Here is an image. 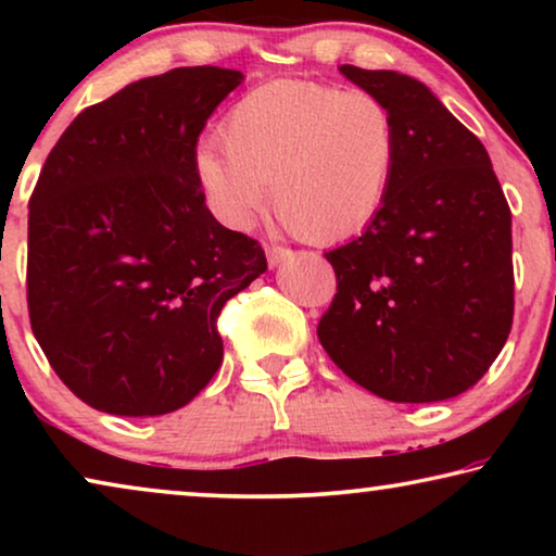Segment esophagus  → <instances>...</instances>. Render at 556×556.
Instances as JSON below:
<instances>
[{
  "instance_id": "esophagus-1",
  "label": "esophagus",
  "mask_w": 556,
  "mask_h": 556,
  "mask_svg": "<svg viewBox=\"0 0 556 556\" xmlns=\"http://www.w3.org/2000/svg\"><path fill=\"white\" fill-rule=\"evenodd\" d=\"M265 255H268V263L276 268V265H280L288 255H291V250L283 245H265Z\"/></svg>"
}]
</instances>
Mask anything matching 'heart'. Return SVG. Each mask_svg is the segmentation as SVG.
Segmentation results:
<instances>
[{
	"label": "heart",
	"instance_id": "b5f03b06",
	"mask_svg": "<svg viewBox=\"0 0 556 556\" xmlns=\"http://www.w3.org/2000/svg\"><path fill=\"white\" fill-rule=\"evenodd\" d=\"M225 146L204 143L197 172L235 227L273 207L308 242L354 238L390 200L400 131L382 98L311 80H273L225 116Z\"/></svg>",
	"mask_w": 556,
	"mask_h": 556
}]
</instances>
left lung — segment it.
I'll return each mask as SVG.
<instances>
[{"label": "left lung", "mask_w": 556, "mask_h": 556, "mask_svg": "<svg viewBox=\"0 0 556 556\" xmlns=\"http://www.w3.org/2000/svg\"><path fill=\"white\" fill-rule=\"evenodd\" d=\"M339 71L390 105L400 159L379 217L326 253L337 295L318 321V341L377 397H458L489 371L511 331V210L489 151L420 80L356 65Z\"/></svg>", "instance_id": "obj_1"}]
</instances>
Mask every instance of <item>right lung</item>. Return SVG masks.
Returning a JSON list of instances; mask_svg holds the SVG:
<instances>
[{
  "label": "right lung",
  "mask_w": 556,
  "mask_h": 556,
  "mask_svg": "<svg viewBox=\"0 0 556 556\" xmlns=\"http://www.w3.org/2000/svg\"><path fill=\"white\" fill-rule=\"evenodd\" d=\"M240 71L174 67L78 113L29 197L37 344L101 413L185 407L223 364L219 311L265 273L261 242L204 204L197 139Z\"/></svg>",
  "instance_id": "obj_1"
}]
</instances>
